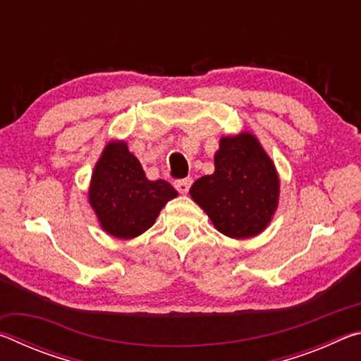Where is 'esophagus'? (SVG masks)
I'll return each instance as SVG.
<instances>
[{
    "instance_id": "1",
    "label": "esophagus",
    "mask_w": 361,
    "mask_h": 361,
    "mask_svg": "<svg viewBox=\"0 0 361 361\" xmlns=\"http://www.w3.org/2000/svg\"><path fill=\"white\" fill-rule=\"evenodd\" d=\"M191 185H192V178H183V180L175 181V188L180 194H186L189 191V188H191Z\"/></svg>"
}]
</instances>
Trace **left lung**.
<instances>
[{
  "instance_id": "8db88e82",
  "label": "left lung",
  "mask_w": 361,
  "mask_h": 361,
  "mask_svg": "<svg viewBox=\"0 0 361 361\" xmlns=\"http://www.w3.org/2000/svg\"><path fill=\"white\" fill-rule=\"evenodd\" d=\"M189 194L221 234L248 239L271 223L280 181L258 138L242 132L219 140L215 172L195 180Z\"/></svg>"
}]
</instances>
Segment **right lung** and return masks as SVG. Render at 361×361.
Here are the masks:
<instances>
[{
  "mask_svg": "<svg viewBox=\"0 0 361 361\" xmlns=\"http://www.w3.org/2000/svg\"><path fill=\"white\" fill-rule=\"evenodd\" d=\"M178 192L166 180L149 181L126 142H109L94 169L89 202L100 226L118 239H133L154 224Z\"/></svg>",
  "mask_w": 361,
  "mask_h": 361,
  "instance_id": "1",
  "label": "right lung"
}]
</instances>
